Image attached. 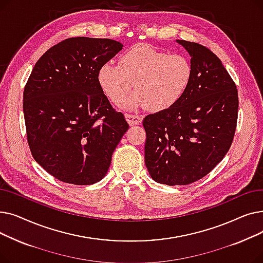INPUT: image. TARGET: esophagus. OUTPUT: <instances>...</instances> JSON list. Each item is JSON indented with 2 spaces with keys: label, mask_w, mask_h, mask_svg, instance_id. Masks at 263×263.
I'll list each match as a JSON object with an SVG mask.
<instances>
[{
  "label": "esophagus",
  "mask_w": 263,
  "mask_h": 263,
  "mask_svg": "<svg viewBox=\"0 0 263 263\" xmlns=\"http://www.w3.org/2000/svg\"><path fill=\"white\" fill-rule=\"evenodd\" d=\"M124 117H126V120L128 121L130 126H136V124H140L143 120L142 116L133 115V114H126L124 115Z\"/></svg>",
  "instance_id": "esophagus-1"
}]
</instances>
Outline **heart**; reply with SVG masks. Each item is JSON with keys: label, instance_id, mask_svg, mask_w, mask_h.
Returning <instances> with one entry per match:
<instances>
[{"label": "heart", "instance_id": "heart-1", "mask_svg": "<svg viewBox=\"0 0 263 263\" xmlns=\"http://www.w3.org/2000/svg\"><path fill=\"white\" fill-rule=\"evenodd\" d=\"M193 80V65L183 54H170L149 45H136L124 52L118 64H103L98 83L110 101L128 109L148 107L163 112L181 100Z\"/></svg>", "mask_w": 263, "mask_h": 263}]
</instances>
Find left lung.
Listing matches in <instances>:
<instances>
[{"mask_svg":"<svg viewBox=\"0 0 263 263\" xmlns=\"http://www.w3.org/2000/svg\"><path fill=\"white\" fill-rule=\"evenodd\" d=\"M190 54L191 85L173 107L144 118L145 164L155 181L185 185L208 175L231 146L238 90L222 62L205 47L177 39Z\"/></svg>","mask_w":263,"mask_h":263,"instance_id":"1","label":"left lung"}]
</instances>
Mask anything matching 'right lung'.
I'll list each match as a JSON object with an SVG mask.
<instances>
[{"label": "right lung", "instance_id": "right-lung-1", "mask_svg": "<svg viewBox=\"0 0 263 263\" xmlns=\"http://www.w3.org/2000/svg\"><path fill=\"white\" fill-rule=\"evenodd\" d=\"M121 49L107 38L66 39L37 61L26 83L23 113L31 153L63 182L100 181L129 129L98 83L99 68Z\"/></svg>", "mask_w": 263, "mask_h": 263}]
</instances>
